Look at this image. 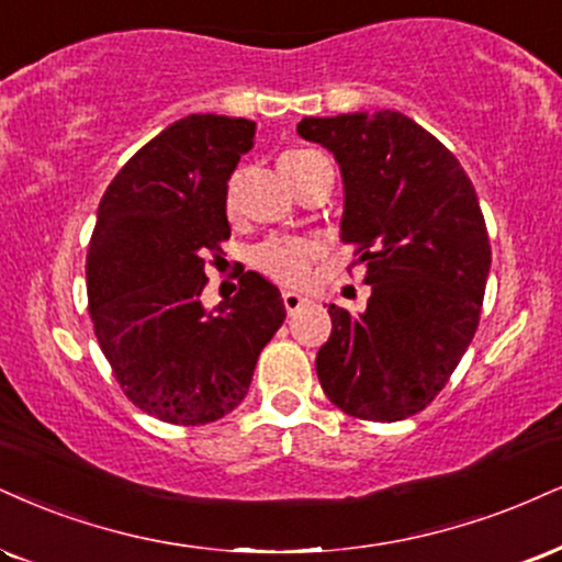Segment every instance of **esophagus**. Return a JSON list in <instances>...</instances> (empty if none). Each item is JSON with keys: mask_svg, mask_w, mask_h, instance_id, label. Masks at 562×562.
Listing matches in <instances>:
<instances>
[{"mask_svg": "<svg viewBox=\"0 0 562 562\" xmlns=\"http://www.w3.org/2000/svg\"><path fill=\"white\" fill-rule=\"evenodd\" d=\"M306 303H311V299H306V295L301 293H293V290H285V293H282V306H285L288 314H295V311L306 306Z\"/></svg>", "mask_w": 562, "mask_h": 562, "instance_id": "1", "label": "esophagus"}]
</instances>
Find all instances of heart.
Segmentation results:
<instances>
[{"label":"heart","instance_id":"1","mask_svg":"<svg viewBox=\"0 0 562 562\" xmlns=\"http://www.w3.org/2000/svg\"><path fill=\"white\" fill-rule=\"evenodd\" d=\"M311 157H316V151L311 148H290L280 157V170H290V167L301 165ZM225 204L227 212H233L235 206V180L227 182L225 191ZM319 254V248L314 243L301 240V238H267L251 251V263L259 272H263L269 280L280 282V285H303L308 277V267L314 261V256Z\"/></svg>","mask_w":562,"mask_h":562}]
</instances>
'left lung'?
Instances as JSON below:
<instances>
[{"label": "left lung", "mask_w": 562, "mask_h": 562, "mask_svg": "<svg viewBox=\"0 0 562 562\" xmlns=\"http://www.w3.org/2000/svg\"><path fill=\"white\" fill-rule=\"evenodd\" d=\"M299 135L340 165V238L358 246L371 285L363 314L329 306L316 374L348 416L401 422L435 401L474 340L492 263L476 191L401 112L303 117Z\"/></svg>", "instance_id": "8db88e82"}]
</instances>
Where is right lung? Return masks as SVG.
Returning <instances> with one entry per match:
<instances>
[{
	"label": "right lung",
	"instance_id": "right-lung-1",
	"mask_svg": "<svg viewBox=\"0 0 562 562\" xmlns=\"http://www.w3.org/2000/svg\"><path fill=\"white\" fill-rule=\"evenodd\" d=\"M254 120L188 114L127 159L101 195L86 256L88 314L120 387L148 416L199 427L238 408L285 322L282 295L246 272L206 311L204 263L229 238L225 191Z\"/></svg>",
	"mask_w": 562,
	"mask_h": 562
}]
</instances>
